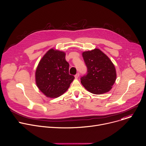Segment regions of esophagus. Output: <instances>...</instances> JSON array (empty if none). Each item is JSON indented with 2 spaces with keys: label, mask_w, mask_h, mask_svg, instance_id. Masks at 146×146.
Here are the masks:
<instances>
[{
  "label": "esophagus",
  "mask_w": 146,
  "mask_h": 146,
  "mask_svg": "<svg viewBox=\"0 0 146 146\" xmlns=\"http://www.w3.org/2000/svg\"><path fill=\"white\" fill-rule=\"evenodd\" d=\"M79 76H80L79 73H77L74 76V77H75V78H78V77H79Z\"/></svg>",
  "instance_id": "esophagus-1"
}]
</instances>
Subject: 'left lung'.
I'll use <instances>...</instances> for the list:
<instances>
[{
    "mask_svg": "<svg viewBox=\"0 0 146 146\" xmlns=\"http://www.w3.org/2000/svg\"><path fill=\"white\" fill-rule=\"evenodd\" d=\"M87 68V73L81 77L84 88L94 94L100 95L109 92L116 80V71L109 58L99 49L82 52Z\"/></svg>",
    "mask_w": 146,
    "mask_h": 146,
    "instance_id": "1",
    "label": "left lung"
}]
</instances>
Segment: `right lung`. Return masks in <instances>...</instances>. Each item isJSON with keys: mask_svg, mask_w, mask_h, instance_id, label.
<instances>
[{"mask_svg": "<svg viewBox=\"0 0 146 146\" xmlns=\"http://www.w3.org/2000/svg\"><path fill=\"white\" fill-rule=\"evenodd\" d=\"M65 52L51 48L40 60L35 78L37 87L46 96H60L69 88L74 77L69 74Z\"/></svg>", "mask_w": 146, "mask_h": 146, "instance_id": "1", "label": "right lung"}]
</instances>
